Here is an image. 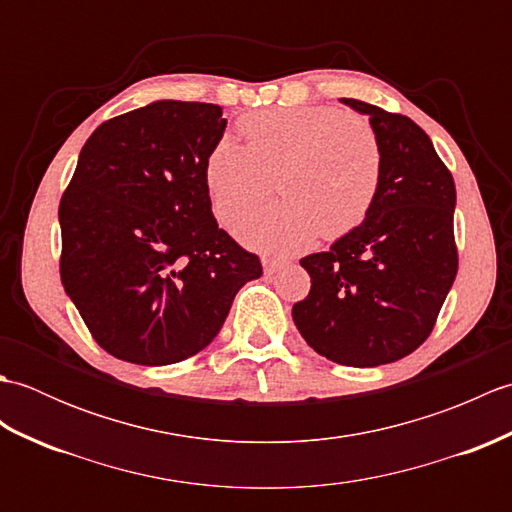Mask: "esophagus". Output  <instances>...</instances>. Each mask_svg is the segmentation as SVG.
Listing matches in <instances>:
<instances>
[{
	"mask_svg": "<svg viewBox=\"0 0 512 512\" xmlns=\"http://www.w3.org/2000/svg\"><path fill=\"white\" fill-rule=\"evenodd\" d=\"M262 266H264V275H273L281 268V259L275 257H264L262 259Z\"/></svg>",
	"mask_w": 512,
	"mask_h": 512,
	"instance_id": "esophagus-1",
	"label": "esophagus"
}]
</instances>
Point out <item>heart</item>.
<instances>
[{
  "instance_id": "obj_1",
  "label": "heart",
  "mask_w": 512,
  "mask_h": 512,
  "mask_svg": "<svg viewBox=\"0 0 512 512\" xmlns=\"http://www.w3.org/2000/svg\"><path fill=\"white\" fill-rule=\"evenodd\" d=\"M246 145L215 140L204 162L213 215L222 224L253 209L273 189L284 198L246 215L235 235L248 248L290 255L319 233H352L372 211L383 149L372 123L339 107H270L239 121Z\"/></svg>"
}]
</instances>
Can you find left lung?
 I'll list each match as a JSON object with an SVG mask.
<instances>
[{"instance_id": "obj_1", "label": "left lung", "mask_w": 512, "mask_h": 512, "mask_svg": "<svg viewBox=\"0 0 512 512\" xmlns=\"http://www.w3.org/2000/svg\"><path fill=\"white\" fill-rule=\"evenodd\" d=\"M341 103L369 116L383 149V176L365 222L325 253L301 259L312 286L292 306V319L328 361L376 367L427 341L453 286L455 184L411 118L356 99Z\"/></svg>"}]
</instances>
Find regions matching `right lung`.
I'll use <instances>...</instances> for the list:
<instances>
[{"mask_svg":"<svg viewBox=\"0 0 512 512\" xmlns=\"http://www.w3.org/2000/svg\"><path fill=\"white\" fill-rule=\"evenodd\" d=\"M226 118L213 103L154 101L105 121L59 204L61 284L94 341L136 365L209 345L259 257L217 226L204 162Z\"/></svg>","mask_w":512,"mask_h":512,"instance_id":"obj_1","label":"right lung"}]
</instances>
